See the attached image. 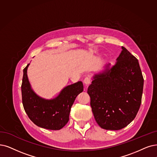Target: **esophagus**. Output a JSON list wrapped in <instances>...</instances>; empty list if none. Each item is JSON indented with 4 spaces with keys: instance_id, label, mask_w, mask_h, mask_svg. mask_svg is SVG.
Segmentation results:
<instances>
[{
    "instance_id": "1",
    "label": "esophagus",
    "mask_w": 157,
    "mask_h": 157,
    "mask_svg": "<svg viewBox=\"0 0 157 157\" xmlns=\"http://www.w3.org/2000/svg\"><path fill=\"white\" fill-rule=\"evenodd\" d=\"M91 78H90V76H88V75H87V76H86V78H84V82L85 83V84H86V85H89V84L91 83Z\"/></svg>"
}]
</instances>
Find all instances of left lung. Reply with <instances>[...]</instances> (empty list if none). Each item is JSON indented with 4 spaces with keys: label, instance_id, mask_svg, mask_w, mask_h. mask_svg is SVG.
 Here are the masks:
<instances>
[{
    "label": "left lung",
    "instance_id": "1",
    "mask_svg": "<svg viewBox=\"0 0 157 157\" xmlns=\"http://www.w3.org/2000/svg\"><path fill=\"white\" fill-rule=\"evenodd\" d=\"M116 64L95 75L87 89L94 117L100 128L121 129L133 121L142 101L144 78L138 59L122 47Z\"/></svg>",
    "mask_w": 157,
    "mask_h": 157
}]
</instances>
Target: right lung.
Here are the masks:
<instances>
[{"label": "right lung", "instance_id": "1", "mask_svg": "<svg viewBox=\"0 0 157 157\" xmlns=\"http://www.w3.org/2000/svg\"><path fill=\"white\" fill-rule=\"evenodd\" d=\"M29 65L23 70L21 91L24 109L30 120L37 126L59 130L69 121L71 108L77 95L83 91V84L78 81L65 87L53 99L42 98L31 89L27 75Z\"/></svg>", "mask_w": 157, "mask_h": 157}]
</instances>
